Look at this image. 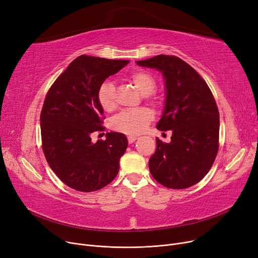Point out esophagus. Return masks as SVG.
Wrapping results in <instances>:
<instances>
[{
    "label": "esophagus",
    "instance_id": "obj_1",
    "mask_svg": "<svg viewBox=\"0 0 258 258\" xmlns=\"http://www.w3.org/2000/svg\"><path fill=\"white\" fill-rule=\"evenodd\" d=\"M127 140H128V143H130V144H132V143H134L135 141L137 140V137H134V136H128V137H127Z\"/></svg>",
    "mask_w": 258,
    "mask_h": 258
}]
</instances>
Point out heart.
<instances>
[{
  "mask_svg": "<svg viewBox=\"0 0 258 258\" xmlns=\"http://www.w3.org/2000/svg\"><path fill=\"white\" fill-rule=\"evenodd\" d=\"M128 79L143 95H150L156 89L155 78L146 71H134ZM97 99L101 107L105 111H112L116 105L115 101V86L111 81H104L97 92ZM154 115L151 110L146 107L127 110L121 112L112 120V127L120 133L126 135H139L153 120Z\"/></svg>",
  "mask_w": 258,
  "mask_h": 258,
  "instance_id": "heart-1",
  "label": "heart"
}]
</instances>
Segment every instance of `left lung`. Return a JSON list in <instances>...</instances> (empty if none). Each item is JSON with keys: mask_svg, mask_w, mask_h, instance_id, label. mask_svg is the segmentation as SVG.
<instances>
[{"mask_svg": "<svg viewBox=\"0 0 258 258\" xmlns=\"http://www.w3.org/2000/svg\"><path fill=\"white\" fill-rule=\"evenodd\" d=\"M160 71L165 80V105L157 128L172 131L171 141L156 138L148 166L167 188L185 189L210 170L219 151L220 114L206 81L177 56L157 55L136 61Z\"/></svg>", "mask_w": 258, "mask_h": 258, "instance_id": "1", "label": "left lung"}]
</instances>
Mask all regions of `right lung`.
Returning <instances> with one entry per match:
<instances>
[{
	"label": "right lung",
	"instance_id": "obj_1",
	"mask_svg": "<svg viewBox=\"0 0 258 258\" xmlns=\"http://www.w3.org/2000/svg\"><path fill=\"white\" fill-rule=\"evenodd\" d=\"M128 61L80 55L47 93L40 113L43 151L54 173L77 191L99 190L119 171L128 144L125 135L106 133L105 140L96 143L91 135L104 128L99 87Z\"/></svg>",
	"mask_w": 258,
	"mask_h": 258
}]
</instances>
